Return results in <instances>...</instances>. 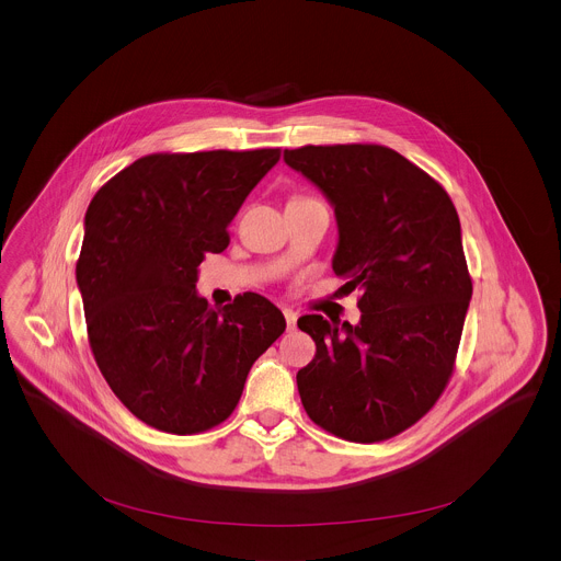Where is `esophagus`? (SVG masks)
Returning a JSON list of instances; mask_svg holds the SVG:
<instances>
[{"label": "esophagus", "mask_w": 561, "mask_h": 561, "mask_svg": "<svg viewBox=\"0 0 561 561\" xmlns=\"http://www.w3.org/2000/svg\"><path fill=\"white\" fill-rule=\"evenodd\" d=\"M284 317H286V327L288 331H293L297 327V312L290 308H284Z\"/></svg>", "instance_id": "obj_1"}]
</instances>
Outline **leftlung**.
Masks as SVG:
<instances>
[{
  "instance_id": "8db88e82",
  "label": "left lung",
  "mask_w": 561,
  "mask_h": 561,
  "mask_svg": "<svg viewBox=\"0 0 561 561\" xmlns=\"http://www.w3.org/2000/svg\"><path fill=\"white\" fill-rule=\"evenodd\" d=\"M284 162L333 206V271L362 290L355 327L322 314L297 322L317 346L297 373L301 404L342 439H388L431 411L453 373L472 295L457 210L386 146H304Z\"/></svg>"
}]
</instances>
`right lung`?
<instances>
[{
	"mask_svg": "<svg viewBox=\"0 0 561 561\" xmlns=\"http://www.w3.org/2000/svg\"><path fill=\"white\" fill-rule=\"evenodd\" d=\"M279 148L146 154L93 197L77 262L89 342L122 404L148 426L193 435L221 424L255 359L284 333L257 293L213 308L195 284L228 247L232 217Z\"/></svg>",
	"mask_w": 561,
	"mask_h": 561,
	"instance_id": "obj_1",
	"label": "right lung"
}]
</instances>
